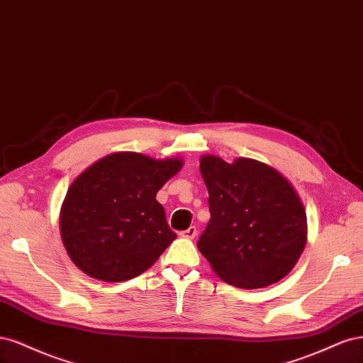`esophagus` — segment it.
<instances>
[{"instance_id":"esophagus-1","label":"esophagus","mask_w":363,"mask_h":363,"mask_svg":"<svg viewBox=\"0 0 363 363\" xmlns=\"http://www.w3.org/2000/svg\"><path fill=\"white\" fill-rule=\"evenodd\" d=\"M179 235L182 238H189V240H193L196 235H197V229L194 226H190L189 229H185L182 232H179Z\"/></svg>"}]
</instances>
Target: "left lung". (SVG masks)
Listing matches in <instances>:
<instances>
[{
	"instance_id": "obj_1",
	"label": "left lung",
	"mask_w": 363,
	"mask_h": 363,
	"mask_svg": "<svg viewBox=\"0 0 363 363\" xmlns=\"http://www.w3.org/2000/svg\"><path fill=\"white\" fill-rule=\"evenodd\" d=\"M211 220L197 249L223 282L242 289L284 279L305 249L306 211L292 184L253 158H201Z\"/></svg>"
}]
</instances>
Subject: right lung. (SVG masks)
<instances>
[{"label":"right lung","mask_w":363,"mask_h":363,"mask_svg":"<svg viewBox=\"0 0 363 363\" xmlns=\"http://www.w3.org/2000/svg\"><path fill=\"white\" fill-rule=\"evenodd\" d=\"M182 166L179 157L114 152L78 174L62 203L60 233L81 272L123 282L158 261L177 233L155 197Z\"/></svg>","instance_id":"add662e5"}]
</instances>
